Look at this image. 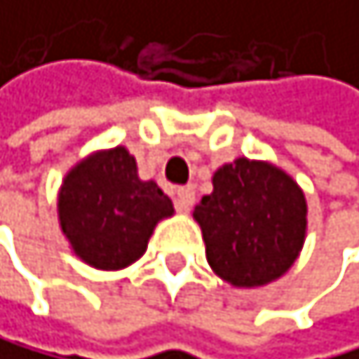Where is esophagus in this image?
Masks as SVG:
<instances>
[{"label":"esophagus","instance_id":"esophagus-1","mask_svg":"<svg viewBox=\"0 0 359 359\" xmlns=\"http://www.w3.org/2000/svg\"><path fill=\"white\" fill-rule=\"evenodd\" d=\"M174 203H176V210L178 212H189L194 205V187H178L176 189V198H174Z\"/></svg>","mask_w":359,"mask_h":359}]
</instances>
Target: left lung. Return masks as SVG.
Returning <instances> with one entry per match:
<instances>
[{"instance_id": "obj_1", "label": "left lung", "mask_w": 359, "mask_h": 359, "mask_svg": "<svg viewBox=\"0 0 359 359\" xmlns=\"http://www.w3.org/2000/svg\"><path fill=\"white\" fill-rule=\"evenodd\" d=\"M194 219L212 270L232 286L255 288L294 264L306 236V198L279 167L236 158L212 178Z\"/></svg>"}]
</instances>
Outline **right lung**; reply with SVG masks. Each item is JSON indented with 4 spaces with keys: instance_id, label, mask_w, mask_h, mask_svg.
Instances as JSON below:
<instances>
[{
    "instance_id": "obj_1",
    "label": "right lung",
    "mask_w": 359,
    "mask_h": 359,
    "mask_svg": "<svg viewBox=\"0 0 359 359\" xmlns=\"http://www.w3.org/2000/svg\"><path fill=\"white\" fill-rule=\"evenodd\" d=\"M62 232L82 262L120 270L147 250L156 223L174 215L170 196L140 181L125 147L97 151L67 174L57 198Z\"/></svg>"
}]
</instances>
